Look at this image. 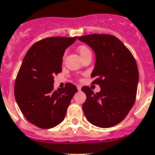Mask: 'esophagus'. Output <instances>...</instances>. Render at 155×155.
I'll list each match as a JSON object with an SVG mask.
<instances>
[{"label": "esophagus", "mask_w": 155, "mask_h": 155, "mask_svg": "<svg viewBox=\"0 0 155 155\" xmlns=\"http://www.w3.org/2000/svg\"><path fill=\"white\" fill-rule=\"evenodd\" d=\"M77 89H78V91H80V90H81V86L78 85L77 86Z\"/></svg>", "instance_id": "1"}]
</instances>
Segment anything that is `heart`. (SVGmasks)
Segmentation results:
<instances>
[{
	"instance_id": "heart-1",
	"label": "heart",
	"mask_w": 155,
	"mask_h": 155,
	"mask_svg": "<svg viewBox=\"0 0 155 155\" xmlns=\"http://www.w3.org/2000/svg\"><path fill=\"white\" fill-rule=\"evenodd\" d=\"M78 52H79V53L80 54V56H81V57H83L84 54H86V53H89V52H91V50L89 49V48L87 47V46H85V45H80V47L78 48Z\"/></svg>"
}]
</instances>
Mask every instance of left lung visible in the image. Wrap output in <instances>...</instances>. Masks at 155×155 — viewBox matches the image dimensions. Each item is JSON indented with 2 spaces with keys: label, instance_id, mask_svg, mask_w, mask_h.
Segmentation results:
<instances>
[{
  "label": "left lung",
  "instance_id": "8db88e82",
  "mask_svg": "<svg viewBox=\"0 0 155 155\" xmlns=\"http://www.w3.org/2000/svg\"><path fill=\"white\" fill-rule=\"evenodd\" d=\"M78 39L95 53L92 83L101 87L97 93L87 86L82 87L87 95L84 115L93 125L114 127L126 117L136 101L139 81L136 60L124 43L111 35L93 34Z\"/></svg>",
  "mask_w": 155,
  "mask_h": 155
}]
</instances>
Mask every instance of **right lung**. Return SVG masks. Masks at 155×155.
<instances>
[{
  "label": "right lung",
  "instance_id": "obj_1",
  "mask_svg": "<svg viewBox=\"0 0 155 155\" xmlns=\"http://www.w3.org/2000/svg\"><path fill=\"white\" fill-rule=\"evenodd\" d=\"M77 37H49L34 44L26 53L14 87L19 109L31 124L43 129L61 124L76 92L75 85L53 89L54 75L62 71L65 49Z\"/></svg>",
  "mask_w": 155,
  "mask_h": 155
}]
</instances>
